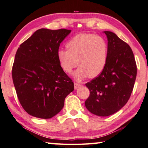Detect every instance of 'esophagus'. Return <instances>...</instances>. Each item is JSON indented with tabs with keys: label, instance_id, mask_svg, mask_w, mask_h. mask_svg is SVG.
<instances>
[{
	"label": "esophagus",
	"instance_id": "34e87169",
	"mask_svg": "<svg viewBox=\"0 0 148 148\" xmlns=\"http://www.w3.org/2000/svg\"><path fill=\"white\" fill-rule=\"evenodd\" d=\"M74 89H76L77 87H79V86H81V84H77V83H76V82H74Z\"/></svg>",
	"mask_w": 148,
	"mask_h": 148
}]
</instances>
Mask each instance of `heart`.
I'll return each mask as SVG.
<instances>
[{
	"label": "heart",
	"mask_w": 148,
	"mask_h": 148,
	"mask_svg": "<svg viewBox=\"0 0 148 148\" xmlns=\"http://www.w3.org/2000/svg\"><path fill=\"white\" fill-rule=\"evenodd\" d=\"M66 47L68 50L57 52L60 66L66 73L72 74L77 64L79 66L74 73L77 80L93 78L104 71L108 56V45L104 37L78 34L67 42Z\"/></svg>",
	"instance_id": "obj_1"
}]
</instances>
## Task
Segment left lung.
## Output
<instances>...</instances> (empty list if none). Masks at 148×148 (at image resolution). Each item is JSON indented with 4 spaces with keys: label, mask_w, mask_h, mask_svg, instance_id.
I'll return each instance as SVG.
<instances>
[{
    "label": "left lung",
    "mask_w": 148,
    "mask_h": 148,
    "mask_svg": "<svg viewBox=\"0 0 148 148\" xmlns=\"http://www.w3.org/2000/svg\"><path fill=\"white\" fill-rule=\"evenodd\" d=\"M108 56L104 71L86 84L90 91L87 109L99 116H108L123 107L131 97L137 67L131 47L114 32L104 31Z\"/></svg>",
    "instance_id": "1"
}]
</instances>
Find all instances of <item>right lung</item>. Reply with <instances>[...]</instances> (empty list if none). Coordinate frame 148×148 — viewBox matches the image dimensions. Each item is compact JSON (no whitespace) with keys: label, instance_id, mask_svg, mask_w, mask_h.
I'll return each instance as SVG.
<instances>
[{"label":"right lung","instance_id":"add662e5","mask_svg":"<svg viewBox=\"0 0 148 148\" xmlns=\"http://www.w3.org/2000/svg\"><path fill=\"white\" fill-rule=\"evenodd\" d=\"M71 30H37L17 49L12 79L20 104L29 115L42 119L56 116L74 83L60 66V44Z\"/></svg>","mask_w":148,"mask_h":148}]
</instances>
